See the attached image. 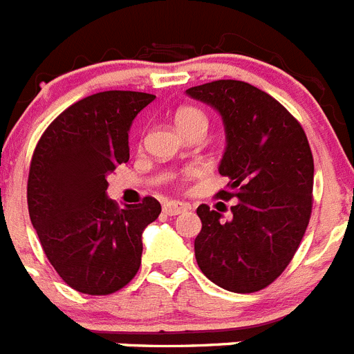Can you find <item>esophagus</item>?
<instances>
[{
	"label": "esophagus",
	"mask_w": 354,
	"mask_h": 354,
	"mask_svg": "<svg viewBox=\"0 0 354 354\" xmlns=\"http://www.w3.org/2000/svg\"><path fill=\"white\" fill-rule=\"evenodd\" d=\"M189 209V206L185 205V203H181V201H165L164 203V213H167V215H180V213L187 212Z\"/></svg>",
	"instance_id": "esophagus-1"
}]
</instances>
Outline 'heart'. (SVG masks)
Instances as JSON below:
<instances>
[{
	"label": "heart",
	"instance_id": "1",
	"mask_svg": "<svg viewBox=\"0 0 354 354\" xmlns=\"http://www.w3.org/2000/svg\"><path fill=\"white\" fill-rule=\"evenodd\" d=\"M174 122H176L180 132H185V130L192 129V127L203 125L208 127V120H206V114L203 111L196 109V107L185 106L180 107L174 114Z\"/></svg>",
	"mask_w": 354,
	"mask_h": 354
}]
</instances>
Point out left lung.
I'll use <instances>...</instances> for the list:
<instances>
[{"mask_svg": "<svg viewBox=\"0 0 354 354\" xmlns=\"http://www.w3.org/2000/svg\"><path fill=\"white\" fill-rule=\"evenodd\" d=\"M187 95L221 114L218 173L231 181L216 196L238 199L227 222L209 206L197 208V264L222 289L256 292L284 272L308 225L314 158L307 136L284 106L248 82L213 81Z\"/></svg>", "mask_w": 354, "mask_h": 354, "instance_id": "obj_1", "label": "left lung"}]
</instances>
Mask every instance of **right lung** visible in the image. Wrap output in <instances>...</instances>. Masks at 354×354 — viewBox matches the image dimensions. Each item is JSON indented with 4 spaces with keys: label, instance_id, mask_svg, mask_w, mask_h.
<instances>
[{
    "label": "right lung",
    "instance_id": "add662e5",
    "mask_svg": "<svg viewBox=\"0 0 354 354\" xmlns=\"http://www.w3.org/2000/svg\"><path fill=\"white\" fill-rule=\"evenodd\" d=\"M155 95L102 91L75 102L44 132L31 158L28 209L44 252L70 288L111 295L141 266L142 231L160 203L125 208L107 197V176L129 162V132Z\"/></svg>",
    "mask_w": 354,
    "mask_h": 354
}]
</instances>
